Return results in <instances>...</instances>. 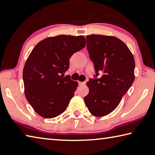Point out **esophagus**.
I'll return each instance as SVG.
<instances>
[{"mask_svg":"<svg viewBox=\"0 0 155 155\" xmlns=\"http://www.w3.org/2000/svg\"><path fill=\"white\" fill-rule=\"evenodd\" d=\"M85 84H86L85 81H83V82H81V81H79V86H83Z\"/></svg>","mask_w":155,"mask_h":155,"instance_id":"esophagus-1","label":"esophagus"}]
</instances>
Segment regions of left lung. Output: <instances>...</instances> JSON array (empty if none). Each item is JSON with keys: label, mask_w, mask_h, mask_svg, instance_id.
Segmentation results:
<instances>
[{"label": "left lung", "mask_w": 155, "mask_h": 155, "mask_svg": "<svg viewBox=\"0 0 155 155\" xmlns=\"http://www.w3.org/2000/svg\"><path fill=\"white\" fill-rule=\"evenodd\" d=\"M86 40L96 74L87 82L89 93L84 98L93 115L103 117L116 109L132 85L135 61L126 45L117 38L92 34L86 36ZM99 72L102 76L97 78Z\"/></svg>", "instance_id": "8db88e82"}]
</instances>
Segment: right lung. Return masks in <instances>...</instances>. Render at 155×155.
<instances>
[{
    "label": "right lung",
    "mask_w": 155,
    "mask_h": 155,
    "mask_svg": "<svg viewBox=\"0 0 155 155\" xmlns=\"http://www.w3.org/2000/svg\"><path fill=\"white\" fill-rule=\"evenodd\" d=\"M86 44L83 36L59 35L40 41L29 55L23 71L25 95L42 117L53 118L66 110L78 83L63 75L70 57Z\"/></svg>",
    "instance_id": "1"
}]
</instances>
